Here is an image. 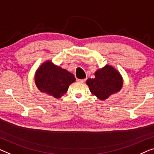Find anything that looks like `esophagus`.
Masks as SVG:
<instances>
[{
	"label": "esophagus",
	"mask_w": 154,
	"mask_h": 154,
	"mask_svg": "<svg viewBox=\"0 0 154 154\" xmlns=\"http://www.w3.org/2000/svg\"><path fill=\"white\" fill-rule=\"evenodd\" d=\"M78 82H80V83H84V82H86V79H77Z\"/></svg>",
	"instance_id": "obj_1"
}]
</instances>
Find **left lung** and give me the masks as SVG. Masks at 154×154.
I'll use <instances>...</instances> for the list:
<instances>
[{
    "label": "left lung",
    "mask_w": 154,
    "mask_h": 154,
    "mask_svg": "<svg viewBox=\"0 0 154 154\" xmlns=\"http://www.w3.org/2000/svg\"><path fill=\"white\" fill-rule=\"evenodd\" d=\"M94 79H88L86 84L91 92L99 99H107L112 94L120 91L122 87V77L110 66H106L97 70Z\"/></svg>",
    "instance_id": "8db88e82"
}]
</instances>
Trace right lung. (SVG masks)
<instances>
[{"instance_id": "obj_1", "label": "right lung", "mask_w": 154, "mask_h": 154, "mask_svg": "<svg viewBox=\"0 0 154 154\" xmlns=\"http://www.w3.org/2000/svg\"><path fill=\"white\" fill-rule=\"evenodd\" d=\"M35 82L41 92L59 98L75 82V78L72 73L47 61L37 70Z\"/></svg>"}]
</instances>
